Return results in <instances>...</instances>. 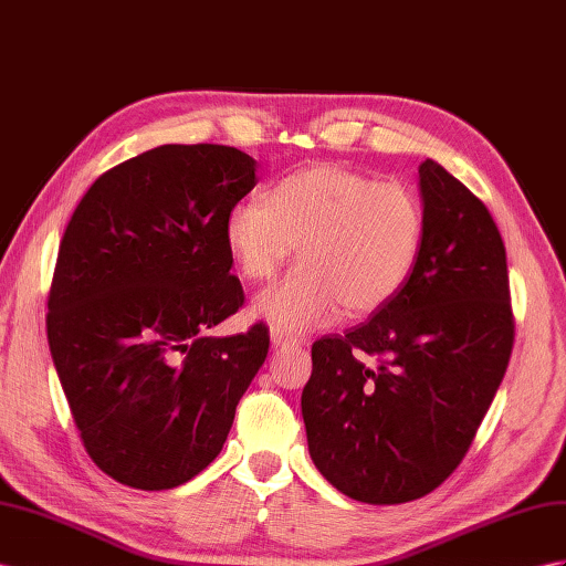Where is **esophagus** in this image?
Wrapping results in <instances>:
<instances>
[{
    "mask_svg": "<svg viewBox=\"0 0 566 566\" xmlns=\"http://www.w3.org/2000/svg\"><path fill=\"white\" fill-rule=\"evenodd\" d=\"M270 339L274 346H289V344H298V337L289 335L286 329H280V327H272L270 329Z\"/></svg>",
    "mask_w": 566,
    "mask_h": 566,
    "instance_id": "1",
    "label": "esophagus"
}]
</instances>
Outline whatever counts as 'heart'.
Segmentation results:
<instances>
[{
    "mask_svg": "<svg viewBox=\"0 0 566 566\" xmlns=\"http://www.w3.org/2000/svg\"><path fill=\"white\" fill-rule=\"evenodd\" d=\"M426 208L413 188L342 165L289 174L263 200L227 212L224 243L245 280H270L298 249L303 265L255 301L282 329H308L342 306L378 313L413 274L426 239Z\"/></svg>",
    "mask_w": 566,
    "mask_h": 566,
    "instance_id": "heart-1",
    "label": "heart"
}]
</instances>
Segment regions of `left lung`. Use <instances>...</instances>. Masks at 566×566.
<instances>
[{"label": "left lung", "instance_id": "1", "mask_svg": "<svg viewBox=\"0 0 566 566\" xmlns=\"http://www.w3.org/2000/svg\"><path fill=\"white\" fill-rule=\"evenodd\" d=\"M418 179L428 224L413 274L368 323L313 344L301 395L317 471L368 504L418 500L452 475L514 344L497 224L442 165L426 159Z\"/></svg>", "mask_w": 566, "mask_h": 566}]
</instances>
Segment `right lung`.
Masks as SVG:
<instances>
[{
  "label": "right lung",
  "instance_id": "right-lung-1",
  "mask_svg": "<svg viewBox=\"0 0 566 566\" xmlns=\"http://www.w3.org/2000/svg\"><path fill=\"white\" fill-rule=\"evenodd\" d=\"M255 184L229 145H159L105 171L66 224L48 342L85 452L122 485L198 475L265 364L263 323L206 335L243 306L224 220Z\"/></svg>",
  "mask_w": 566,
  "mask_h": 566
}]
</instances>
